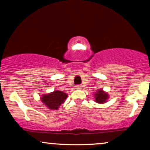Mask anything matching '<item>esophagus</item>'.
Returning <instances> with one entry per match:
<instances>
[{
	"label": "esophagus",
	"instance_id": "esophagus-1",
	"mask_svg": "<svg viewBox=\"0 0 150 150\" xmlns=\"http://www.w3.org/2000/svg\"><path fill=\"white\" fill-rule=\"evenodd\" d=\"M76 88L77 89H82L83 88V86L81 85H76Z\"/></svg>",
	"mask_w": 150,
	"mask_h": 150
}]
</instances>
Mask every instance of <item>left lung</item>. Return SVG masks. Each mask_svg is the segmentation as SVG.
<instances>
[{"label": "left lung", "mask_w": 150, "mask_h": 150, "mask_svg": "<svg viewBox=\"0 0 150 150\" xmlns=\"http://www.w3.org/2000/svg\"><path fill=\"white\" fill-rule=\"evenodd\" d=\"M95 102L98 104H104L107 102L109 96L107 92L102 89H98V91L93 94Z\"/></svg>", "instance_id": "1"}]
</instances>
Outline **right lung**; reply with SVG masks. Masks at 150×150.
I'll list each match as a JSON object with an SVG mask.
<instances>
[{
  "mask_svg": "<svg viewBox=\"0 0 150 150\" xmlns=\"http://www.w3.org/2000/svg\"><path fill=\"white\" fill-rule=\"evenodd\" d=\"M67 98V94L63 91H55L48 94H43L41 97V100L50 110H58L59 108L63 103H64L65 100Z\"/></svg>",
  "mask_w": 150,
  "mask_h": 150,
  "instance_id": "obj_1",
  "label": "right lung"
}]
</instances>
